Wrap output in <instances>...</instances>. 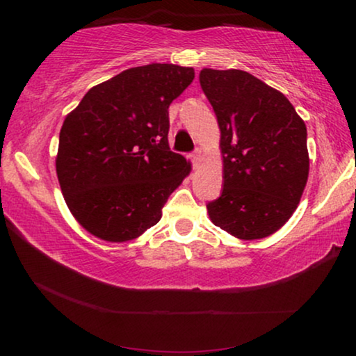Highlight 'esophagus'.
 <instances>
[{
	"mask_svg": "<svg viewBox=\"0 0 356 356\" xmlns=\"http://www.w3.org/2000/svg\"><path fill=\"white\" fill-rule=\"evenodd\" d=\"M202 160V150L201 149H196L194 150V152L191 154V162L194 163V165H197L199 162H201Z\"/></svg>",
	"mask_w": 356,
	"mask_h": 356,
	"instance_id": "34e87169",
	"label": "esophagus"
}]
</instances>
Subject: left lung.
Here are the masks:
<instances>
[{
    "instance_id": "left-lung-1",
    "label": "left lung",
    "mask_w": 356,
    "mask_h": 356,
    "mask_svg": "<svg viewBox=\"0 0 356 356\" xmlns=\"http://www.w3.org/2000/svg\"><path fill=\"white\" fill-rule=\"evenodd\" d=\"M199 82L220 128L223 189L213 225L259 240L285 225L308 181L306 124L282 92L250 72L204 67Z\"/></svg>"
}]
</instances>
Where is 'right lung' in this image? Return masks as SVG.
I'll use <instances>...</instances> for the list:
<instances>
[{"instance_id": "obj_1", "label": "right lung", "mask_w": 356, "mask_h": 356, "mask_svg": "<svg viewBox=\"0 0 356 356\" xmlns=\"http://www.w3.org/2000/svg\"><path fill=\"white\" fill-rule=\"evenodd\" d=\"M194 79L193 67H131L92 87L60 131L56 175L77 222L123 243L162 218L191 165L168 145V106Z\"/></svg>"}]
</instances>
